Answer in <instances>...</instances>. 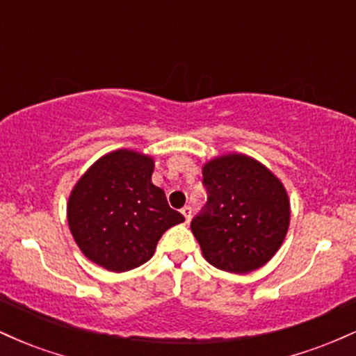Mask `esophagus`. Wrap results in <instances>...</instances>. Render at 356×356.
Wrapping results in <instances>:
<instances>
[{
	"label": "esophagus",
	"mask_w": 356,
	"mask_h": 356,
	"mask_svg": "<svg viewBox=\"0 0 356 356\" xmlns=\"http://www.w3.org/2000/svg\"><path fill=\"white\" fill-rule=\"evenodd\" d=\"M181 212L184 214V218H186V222H189L191 218H192V207L191 206H184Z\"/></svg>",
	"instance_id": "esophagus-1"
}]
</instances>
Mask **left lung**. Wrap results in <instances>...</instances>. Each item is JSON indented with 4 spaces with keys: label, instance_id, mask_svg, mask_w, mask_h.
I'll return each instance as SVG.
<instances>
[{
    "label": "left lung",
    "instance_id": "8db88e82",
    "mask_svg": "<svg viewBox=\"0 0 356 356\" xmlns=\"http://www.w3.org/2000/svg\"><path fill=\"white\" fill-rule=\"evenodd\" d=\"M207 202L191 229L212 266L249 273L266 264L283 244L289 202L283 184L248 155L231 154L202 170Z\"/></svg>",
    "mask_w": 356,
    "mask_h": 356
}]
</instances>
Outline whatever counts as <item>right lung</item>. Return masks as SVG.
Wrapping results in <instances>:
<instances>
[{
  "instance_id": "obj_1",
  "label": "right lung",
  "mask_w": 356,
  "mask_h": 356,
  "mask_svg": "<svg viewBox=\"0 0 356 356\" xmlns=\"http://www.w3.org/2000/svg\"><path fill=\"white\" fill-rule=\"evenodd\" d=\"M154 161L132 150L99 159L76 182L68 224L88 259L124 273L150 259L159 239L184 216L152 184Z\"/></svg>"
}]
</instances>
